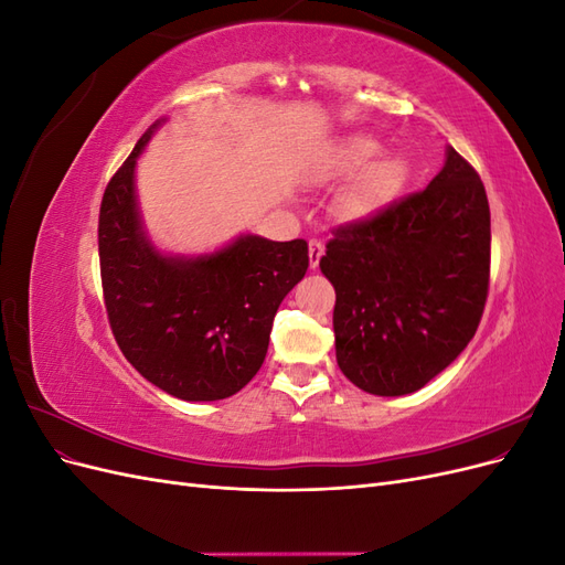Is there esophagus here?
<instances>
[{
    "label": "esophagus",
    "mask_w": 565,
    "mask_h": 565,
    "mask_svg": "<svg viewBox=\"0 0 565 565\" xmlns=\"http://www.w3.org/2000/svg\"><path fill=\"white\" fill-rule=\"evenodd\" d=\"M322 254H324V245L313 237V241H309V262H311V268H318Z\"/></svg>",
    "instance_id": "34e87169"
}]
</instances>
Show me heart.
<instances>
[{
  "mask_svg": "<svg viewBox=\"0 0 565 565\" xmlns=\"http://www.w3.org/2000/svg\"><path fill=\"white\" fill-rule=\"evenodd\" d=\"M374 152H377V143L365 139V136H355V139L341 143V148L320 172L322 181H339L354 174L361 166L364 167L363 170L360 168L361 173L356 171L359 174L353 177V181L339 195L341 214L351 218H363L382 210L396 195L405 179L403 160L384 156L367 162L370 158H374Z\"/></svg>",
  "mask_w": 565,
  "mask_h": 565,
  "instance_id": "heart-1",
  "label": "heart"
}]
</instances>
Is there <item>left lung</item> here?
<instances>
[{
	"label": "left lung",
	"mask_w": 565,
	"mask_h": 565,
	"mask_svg": "<svg viewBox=\"0 0 565 565\" xmlns=\"http://www.w3.org/2000/svg\"><path fill=\"white\" fill-rule=\"evenodd\" d=\"M337 292L334 347L374 396L429 384L467 349L490 280V207L476 169L448 146L419 193L339 226L320 259Z\"/></svg>",
	"instance_id": "1"
}]
</instances>
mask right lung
Returning a JSON list of instances; mask_svg holds the SVG:
<instances>
[{"instance_id":"obj_1","label":"right lung","mask_w":565,"mask_h":565,"mask_svg":"<svg viewBox=\"0 0 565 565\" xmlns=\"http://www.w3.org/2000/svg\"><path fill=\"white\" fill-rule=\"evenodd\" d=\"M158 119L110 179L98 214L104 299L117 347L181 401H221L259 372L273 318L309 268L306 241L241 235L224 249L169 256L143 231L134 169Z\"/></svg>"}]
</instances>
